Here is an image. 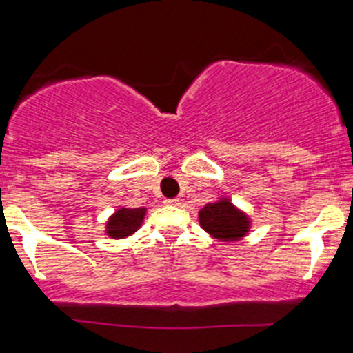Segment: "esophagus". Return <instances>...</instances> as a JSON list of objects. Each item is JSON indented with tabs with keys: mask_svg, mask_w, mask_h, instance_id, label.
Masks as SVG:
<instances>
[{
	"mask_svg": "<svg viewBox=\"0 0 353 353\" xmlns=\"http://www.w3.org/2000/svg\"><path fill=\"white\" fill-rule=\"evenodd\" d=\"M165 204L168 205H181V199H165Z\"/></svg>",
	"mask_w": 353,
	"mask_h": 353,
	"instance_id": "esophagus-1",
	"label": "esophagus"
}]
</instances>
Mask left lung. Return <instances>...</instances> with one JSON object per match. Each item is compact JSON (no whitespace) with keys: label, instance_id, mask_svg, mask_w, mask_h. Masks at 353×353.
Listing matches in <instances>:
<instances>
[{"label":"left lung","instance_id":"obj_1","mask_svg":"<svg viewBox=\"0 0 353 353\" xmlns=\"http://www.w3.org/2000/svg\"><path fill=\"white\" fill-rule=\"evenodd\" d=\"M201 228L221 242H237L249 234L250 217L232 204L229 197H219L199 210Z\"/></svg>","mask_w":353,"mask_h":353}]
</instances>
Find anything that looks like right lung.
<instances>
[{"label": "right lung", "instance_id": "add662e5", "mask_svg": "<svg viewBox=\"0 0 353 353\" xmlns=\"http://www.w3.org/2000/svg\"><path fill=\"white\" fill-rule=\"evenodd\" d=\"M145 208H119L108 219L106 234L111 239H125L139 230L144 222Z\"/></svg>", "mask_w": 353, "mask_h": 353}]
</instances>
